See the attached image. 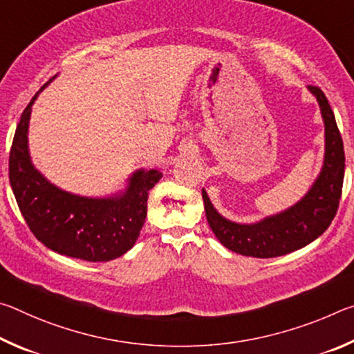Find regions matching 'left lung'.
I'll use <instances>...</instances> for the list:
<instances>
[{
    "label": "left lung",
    "mask_w": 354,
    "mask_h": 354,
    "mask_svg": "<svg viewBox=\"0 0 354 354\" xmlns=\"http://www.w3.org/2000/svg\"><path fill=\"white\" fill-rule=\"evenodd\" d=\"M320 107L325 124V154L320 173L295 205L254 223H239L221 215L203 189L207 223L227 250L242 256L278 257L306 247L331 225L342 195L345 153L334 112L319 87L308 86Z\"/></svg>",
    "instance_id": "8db88e82"
}]
</instances>
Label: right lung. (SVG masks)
Here are the masks:
<instances>
[{"label":"right lung","instance_id":"add662e5","mask_svg":"<svg viewBox=\"0 0 354 354\" xmlns=\"http://www.w3.org/2000/svg\"><path fill=\"white\" fill-rule=\"evenodd\" d=\"M50 82L23 111L12 142L9 181L17 205L29 230L46 248L91 262L117 259L134 247L147 218L148 192L162 173L136 170L123 190L106 196L71 194L46 179L32 164L28 133L32 104Z\"/></svg>","mask_w":354,"mask_h":354}]
</instances>
